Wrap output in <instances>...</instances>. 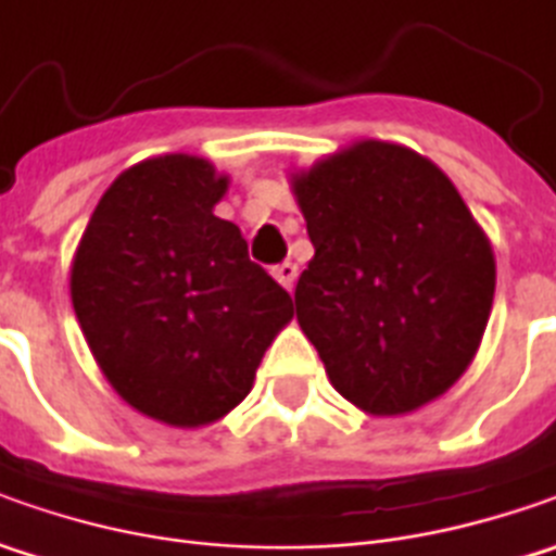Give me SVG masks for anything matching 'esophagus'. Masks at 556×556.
I'll return each instance as SVG.
<instances>
[{"mask_svg": "<svg viewBox=\"0 0 556 556\" xmlns=\"http://www.w3.org/2000/svg\"><path fill=\"white\" fill-rule=\"evenodd\" d=\"M271 275H275V281H278L281 288L293 290V285H296V275H300V268H296V263H281V266L271 268Z\"/></svg>", "mask_w": 556, "mask_h": 556, "instance_id": "1", "label": "esophagus"}]
</instances>
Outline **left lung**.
<instances>
[{
    "mask_svg": "<svg viewBox=\"0 0 556 556\" xmlns=\"http://www.w3.org/2000/svg\"><path fill=\"white\" fill-rule=\"evenodd\" d=\"M315 247L296 321L333 390L374 417L412 415L470 368L495 253L437 163L362 139L290 173Z\"/></svg>",
    "mask_w": 556,
    "mask_h": 556,
    "instance_id": "8db88e82",
    "label": "left lung"
}]
</instances>
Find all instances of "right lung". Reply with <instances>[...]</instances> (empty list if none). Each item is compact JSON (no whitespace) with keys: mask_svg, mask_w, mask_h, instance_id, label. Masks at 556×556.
Returning <instances> with one entry per match:
<instances>
[{"mask_svg":"<svg viewBox=\"0 0 556 556\" xmlns=\"http://www.w3.org/2000/svg\"><path fill=\"white\" fill-rule=\"evenodd\" d=\"M228 176L194 154L123 169L71 266V300L123 402L169 427H206L244 402L290 293L250 263L241 228L213 216Z\"/></svg>","mask_w":556,"mask_h":556,"instance_id":"right-lung-1","label":"right lung"}]
</instances>
